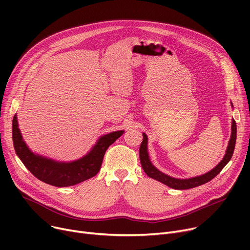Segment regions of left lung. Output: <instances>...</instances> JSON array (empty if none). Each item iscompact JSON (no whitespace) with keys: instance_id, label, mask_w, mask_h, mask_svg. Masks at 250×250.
Instances as JSON below:
<instances>
[{"instance_id":"1","label":"left lung","mask_w":250,"mask_h":250,"mask_svg":"<svg viewBox=\"0 0 250 250\" xmlns=\"http://www.w3.org/2000/svg\"><path fill=\"white\" fill-rule=\"evenodd\" d=\"M231 106L233 107V104L231 103ZM231 137L229 140L228 147L226 150V153L223 157V159L219 162V164L213 168L211 171H208L203 175L195 176L191 178H186V179H180V178H174L169 176L163 172H161L159 169H157L151 162L149 153H148V137L145 133H143V142L140 146V161L141 165L143 167V170L146 172V174L153 178L162 182L163 185L174 188V189H188L192 188H196L199 186L205 185V183L212 180L215 176H217L221 170L226 166V164L231 160L232 155L235 148V143H236V134H237V127H236V123L234 120H232V126H231Z\"/></svg>"}]
</instances>
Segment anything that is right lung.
I'll list each match as a JSON object with an SVG mask.
<instances>
[{
    "label": "right lung",
    "mask_w": 250,
    "mask_h": 250,
    "mask_svg": "<svg viewBox=\"0 0 250 250\" xmlns=\"http://www.w3.org/2000/svg\"><path fill=\"white\" fill-rule=\"evenodd\" d=\"M124 133L125 130H116L103 135L82 158L63 162L33 153L23 140L16 114L12 123L14 149L24 166L39 180L58 188L75 186L95 176L100 170L105 152Z\"/></svg>",
    "instance_id": "1"
}]
</instances>
